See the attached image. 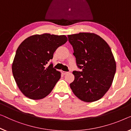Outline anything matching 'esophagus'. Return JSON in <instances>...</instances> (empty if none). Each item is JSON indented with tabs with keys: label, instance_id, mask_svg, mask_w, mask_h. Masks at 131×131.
I'll use <instances>...</instances> for the list:
<instances>
[{
	"label": "esophagus",
	"instance_id": "1",
	"mask_svg": "<svg viewBox=\"0 0 131 131\" xmlns=\"http://www.w3.org/2000/svg\"><path fill=\"white\" fill-rule=\"evenodd\" d=\"M61 73H62V75H66V74H67V73H68V72H65V71H61Z\"/></svg>",
	"mask_w": 131,
	"mask_h": 131
}]
</instances>
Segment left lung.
Listing matches in <instances>:
<instances>
[{
  "label": "left lung",
  "instance_id": "1",
  "mask_svg": "<svg viewBox=\"0 0 131 131\" xmlns=\"http://www.w3.org/2000/svg\"><path fill=\"white\" fill-rule=\"evenodd\" d=\"M73 49L77 65L75 80L70 84L74 94L81 100L92 102L103 96L112 85L116 63L110 47L95 34L79 33L68 35Z\"/></svg>",
  "mask_w": 131,
  "mask_h": 131
}]
</instances>
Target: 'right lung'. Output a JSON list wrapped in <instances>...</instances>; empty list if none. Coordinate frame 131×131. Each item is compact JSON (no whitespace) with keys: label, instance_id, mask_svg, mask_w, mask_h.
Wrapping results in <instances>:
<instances>
[{"label":"right lung","instance_id":"add662e5","mask_svg":"<svg viewBox=\"0 0 131 131\" xmlns=\"http://www.w3.org/2000/svg\"><path fill=\"white\" fill-rule=\"evenodd\" d=\"M65 35H35L21 43L16 52L12 72L23 94L38 100L51 92L60 78V72L50 60L58 47L67 42Z\"/></svg>","mask_w":131,"mask_h":131}]
</instances>
